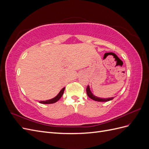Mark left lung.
Returning a JSON list of instances; mask_svg holds the SVG:
<instances>
[{
  "label": "left lung",
  "mask_w": 149,
  "mask_h": 149,
  "mask_svg": "<svg viewBox=\"0 0 149 149\" xmlns=\"http://www.w3.org/2000/svg\"><path fill=\"white\" fill-rule=\"evenodd\" d=\"M86 93H87V94L88 96L92 99V100L96 101H100V102H106V101H111L112 100V99H113V97H111V98H106V99H102V98H100V97H97L95 96H94L93 94H92V93L91 92V91H90V89H89V86H88L87 88H86Z\"/></svg>",
  "instance_id": "obj_1"
}]
</instances>
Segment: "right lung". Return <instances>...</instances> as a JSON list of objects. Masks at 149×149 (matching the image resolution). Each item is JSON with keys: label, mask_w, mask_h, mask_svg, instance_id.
<instances>
[{"label": "right lung", "mask_w": 149, "mask_h": 149, "mask_svg": "<svg viewBox=\"0 0 149 149\" xmlns=\"http://www.w3.org/2000/svg\"><path fill=\"white\" fill-rule=\"evenodd\" d=\"M65 88H63L60 92L59 93V94H58V95L55 97H54L53 99H52V100H47V101H40V102L42 103V104H53V103H55L56 102H57L58 100H60V99L61 97V96H63V93H64V91H65Z\"/></svg>", "instance_id": "1"}]
</instances>
